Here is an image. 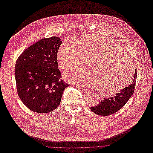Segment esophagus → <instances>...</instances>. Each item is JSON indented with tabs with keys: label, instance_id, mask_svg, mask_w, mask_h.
I'll return each instance as SVG.
<instances>
[{
	"label": "esophagus",
	"instance_id": "obj_1",
	"mask_svg": "<svg viewBox=\"0 0 153 153\" xmlns=\"http://www.w3.org/2000/svg\"><path fill=\"white\" fill-rule=\"evenodd\" d=\"M79 89H80V91H81L82 92H84V94H88V93H89V92H90V91L87 89H83V88H79Z\"/></svg>",
	"mask_w": 153,
	"mask_h": 153
}]
</instances>
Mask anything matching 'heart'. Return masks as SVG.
Segmentation results:
<instances>
[{"instance_id":"heart-1","label":"heart","mask_w":153,"mask_h":153,"mask_svg":"<svg viewBox=\"0 0 153 153\" xmlns=\"http://www.w3.org/2000/svg\"><path fill=\"white\" fill-rule=\"evenodd\" d=\"M58 63L64 69L85 64L91 68L68 70L65 77L81 85H92L108 94L127 85L133 74V64L118 44L108 38L88 37L80 44L70 39L63 42L57 54Z\"/></svg>"}]
</instances>
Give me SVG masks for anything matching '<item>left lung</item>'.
Listing matches in <instances>:
<instances>
[{
  "mask_svg": "<svg viewBox=\"0 0 153 153\" xmlns=\"http://www.w3.org/2000/svg\"><path fill=\"white\" fill-rule=\"evenodd\" d=\"M137 77V71L133 75L131 83L127 87L123 89L120 92L116 93L114 97L104 98L96 106L91 108V111L101 116H109L115 113L128 101L129 98L133 94Z\"/></svg>",
  "mask_w": 153,
  "mask_h": 153,
  "instance_id": "obj_1",
  "label": "left lung"
}]
</instances>
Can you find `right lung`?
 Returning a JSON list of instances; mask_svg holds the SVG:
<instances>
[{
	"instance_id": "1",
	"label": "right lung",
	"mask_w": 153,
	"mask_h": 153,
	"mask_svg": "<svg viewBox=\"0 0 153 153\" xmlns=\"http://www.w3.org/2000/svg\"><path fill=\"white\" fill-rule=\"evenodd\" d=\"M61 44L57 37L42 39L24 50L16 61L17 94L33 112L48 113L56 109L69 85L61 79L58 69L57 56Z\"/></svg>"
}]
</instances>
